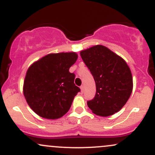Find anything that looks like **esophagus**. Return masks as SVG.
<instances>
[{
	"mask_svg": "<svg viewBox=\"0 0 155 155\" xmlns=\"http://www.w3.org/2000/svg\"><path fill=\"white\" fill-rule=\"evenodd\" d=\"M80 89H81V92L83 93L84 91V87L83 85H81V86L80 87Z\"/></svg>",
	"mask_w": 155,
	"mask_h": 155,
	"instance_id": "1",
	"label": "esophagus"
}]
</instances>
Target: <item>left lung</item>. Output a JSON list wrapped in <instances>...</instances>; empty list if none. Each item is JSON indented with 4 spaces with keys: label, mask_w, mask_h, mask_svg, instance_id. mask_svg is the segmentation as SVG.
Instances as JSON below:
<instances>
[{
    "label": "left lung",
    "mask_w": 155,
    "mask_h": 155,
    "mask_svg": "<svg viewBox=\"0 0 155 155\" xmlns=\"http://www.w3.org/2000/svg\"><path fill=\"white\" fill-rule=\"evenodd\" d=\"M80 54L95 81V96L87 101L88 107L101 117L120 111L133 91V76L127 63L103 45L93 46Z\"/></svg>",
    "instance_id": "1"
}]
</instances>
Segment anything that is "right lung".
<instances>
[{
  "label": "right lung",
  "instance_id": "1",
  "mask_svg": "<svg viewBox=\"0 0 155 155\" xmlns=\"http://www.w3.org/2000/svg\"><path fill=\"white\" fill-rule=\"evenodd\" d=\"M77 58L75 52L52 53L28 69L23 93L28 104L38 116L56 120L70 109L74 97L80 92L74 84L75 74L69 72Z\"/></svg>",
  "mask_w": 155,
  "mask_h": 155
}]
</instances>
